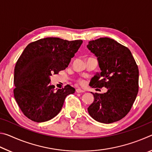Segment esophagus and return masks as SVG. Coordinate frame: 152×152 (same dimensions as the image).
<instances>
[{
    "label": "esophagus",
    "instance_id": "1",
    "mask_svg": "<svg viewBox=\"0 0 152 152\" xmlns=\"http://www.w3.org/2000/svg\"><path fill=\"white\" fill-rule=\"evenodd\" d=\"M76 92H78V93H82V92H84V91H83V90H82L80 88H77L76 90Z\"/></svg>",
    "mask_w": 152,
    "mask_h": 152
}]
</instances>
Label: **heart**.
Instances as JSON below:
<instances>
[{
    "label": "heart",
    "instance_id": "b5f03b06",
    "mask_svg": "<svg viewBox=\"0 0 152 152\" xmlns=\"http://www.w3.org/2000/svg\"><path fill=\"white\" fill-rule=\"evenodd\" d=\"M77 82H78V84H81V85H82V84H84V81L82 80V79H78V80H77Z\"/></svg>",
    "mask_w": 152,
    "mask_h": 152
}]
</instances>
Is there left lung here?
<instances>
[{"label":"left lung","mask_w":152,"mask_h":152,"mask_svg":"<svg viewBox=\"0 0 152 152\" xmlns=\"http://www.w3.org/2000/svg\"><path fill=\"white\" fill-rule=\"evenodd\" d=\"M87 48L96 56L101 72L91 79L92 88H108L103 94L92 93L89 115L100 123H111L130 111L139 91V69L131 51L108 37L90 41Z\"/></svg>","instance_id":"left-lung-1"}]
</instances>
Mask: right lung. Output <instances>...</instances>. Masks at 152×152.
I'll use <instances>...</instances> for the list:
<instances>
[{"label":"right lung","mask_w":152,"mask_h":152,"mask_svg":"<svg viewBox=\"0 0 152 152\" xmlns=\"http://www.w3.org/2000/svg\"><path fill=\"white\" fill-rule=\"evenodd\" d=\"M82 40L47 37L30 43L15 67L14 96L23 113L35 122L53 119L61 109L67 95L75 89L67 84L55 91L50 77L69 65Z\"/></svg>","instance_id":"add662e5"}]
</instances>
